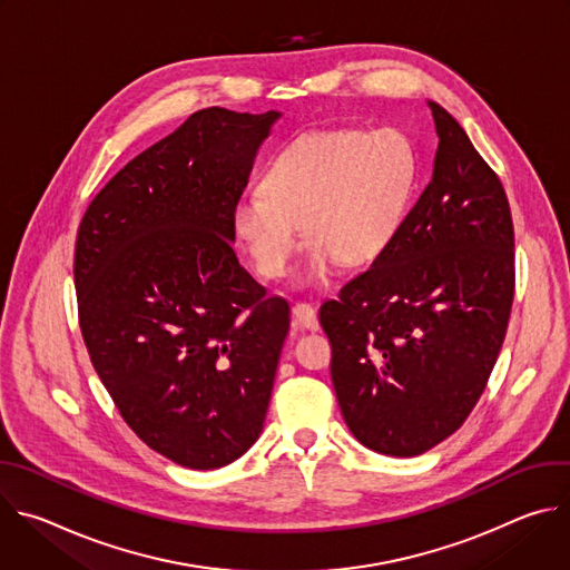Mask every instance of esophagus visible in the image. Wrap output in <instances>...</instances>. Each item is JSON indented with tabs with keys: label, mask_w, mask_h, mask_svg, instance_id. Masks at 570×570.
Instances as JSON below:
<instances>
[{
	"label": "esophagus",
	"mask_w": 570,
	"mask_h": 570,
	"mask_svg": "<svg viewBox=\"0 0 570 570\" xmlns=\"http://www.w3.org/2000/svg\"><path fill=\"white\" fill-rule=\"evenodd\" d=\"M291 313H293V320L299 324V327H304L308 332H317L320 330V322H317V315H315L313 306H308L304 302H297V304H293Z\"/></svg>",
	"instance_id": "34e87169"
}]
</instances>
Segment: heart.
I'll use <instances>...</instances> for the list:
<instances>
[{"instance_id":"b5f03b06","label":"heart","mask_w":570,"mask_h":570,"mask_svg":"<svg viewBox=\"0 0 570 570\" xmlns=\"http://www.w3.org/2000/svg\"><path fill=\"white\" fill-rule=\"evenodd\" d=\"M420 183L415 141L399 128L308 130L268 161L264 189L232 203V227L264 277H282L308 238L299 282L327 279L338 262L383 257L411 212Z\"/></svg>"}]
</instances>
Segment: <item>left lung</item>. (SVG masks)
Segmentation results:
<instances>
[{
	"instance_id": "8db88e82",
	"label": "left lung",
	"mask_w": 570,
	"mask_h": 570,
	"mask_svg": "<svg viewBox=\"0 0 570 570\" xmlns=\"http://www.w3.org/2000/svg\"><path fill=\"white\" fill-rule=\"evenodd\" d=\"M433 178L390 250L320 306L332 381L354 438L422 455L469 417L514 297V227L499 176L435 101Z\"/></svg>"
}]
</instances>
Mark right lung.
Listing matches in <instances>:
<instances>
[{
	"label": "right lung",
	"instance_id": "1",
	"mask_svg": "<svg viewBox=\"0 0 570 570\" xmlns=\"http://www.w3.org/2000/svg\"><path fill=\"white\" fill-rule=\"evenodd\" d=\"M279 117L194 112L132 157L78 227L92 365L137 438L187 469L234 462L264 429L291 311L238 264L232 203Z\"/></svg>",
	"mask_w": 570,
	"mask_h": 570
}]
</instances>
